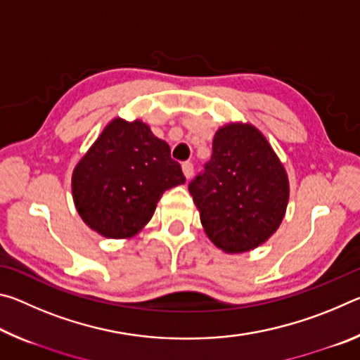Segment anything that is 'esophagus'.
<instances>
[{"label":"esophagus","instance_id":"34e87169","mask_svg":"<svg viewBox=\"0 0 360 360\" xmlns=\"http://www.w3.org/2000/svg\"><path fill=\"white\" fill-rule=\"evenodd\" d=\"M182 173H184V176H186V179L188 181L193 176V165L191 162H186V163H182Z\"/></svg>","mask_w":360,"mask_h":360}]
</instances>
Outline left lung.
I'll use <instances>...</instances> for the list:
<instances>
[{
  "label": "left lung",
  "mask_w": 360,
  "mask_h": 360,
  "mask_svg": "<svg viewBox=\"0 0 360 360\" xmlns=\"http://www.w3.org/2000/svg\"><path fill=\"white\" fill-rule=\"evenodd\" d=\"M188 192L208 238L225 252H248L283 222L289 179L266 138L240 122L216 131L211 160Z\"/></svg>",
  "instance_id": "obj_1"
}]
</instances>
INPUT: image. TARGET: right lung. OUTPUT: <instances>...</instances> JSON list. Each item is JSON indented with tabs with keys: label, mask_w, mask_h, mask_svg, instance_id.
<instances>
[{
	"label": "right lung",
	"mask_w": 360,
	"mask_h": 360,
	"mask_svg": "<svg viewBox=\"0 0 360 360\" xmlns=\"http://www.w3.org/2000/svg\"><path fill=\"white\" fill-rule=\"evenodd\" d=\"M169 146L141 120L114 119L72 172L82 221L106 238H130L150 221L163 192L184 184Z\"/></svg>",
	"instance_id": "1"
}]
</instances>
